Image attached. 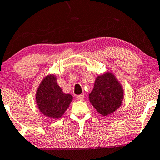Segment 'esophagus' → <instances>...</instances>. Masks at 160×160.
<instances>
[{
  "label": "esophagus",
  "mask_w": 160,
  "mask_h": 160,
  "mask_svg": "<svg viewBox=\"0 0 160 160\" xmlns=\"http://www.w3.org/2000/svg\"><path fill=\"white\" fill-rule=\"evenodd\" d=\"M76 98H77V99H78V100H84V98H85V95H84V94L77 95Z\"/></svg>",
  "instance_id": "34e87169"
}]
</instances>
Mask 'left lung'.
<instances>
[{
  "label": "left lung",
  "instance_id": "8db88e82",
  "mask_svg": "<svg viewBox=\"0 0 160 160\" xmlns=\"http://www.w3.org/2000/svg\"><path fill=\"white\" fill-rule=\"evenodd\" d=\"M122 99V88L111 73L98 76L94 89L89 94L91 103L103 116L116 111L121 106Z\"/></svg>",
  "mask_w": 160,
  "mask_h": 160
}]
</instances>
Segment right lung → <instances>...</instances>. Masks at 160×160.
I'll return each instance as SVG.
<instances>
[{
  "label": "right lung",
  "mask_w": 160,
  "mask_h": 160,
  "mask_svg": "<svg viewBox=\"0 0 160 160\" xmlns=\"http://www.w3.org/2000/svg\"><path fill=\"white\" fill-rule=\"evenodd\" d=\"M72 100L71 94H66L57 85L54 75L43 79L36 94L38 107L43 114L52 119H59L64 114Z\"/></svg>",
  "instance_id": "1"
}]
</instances>
